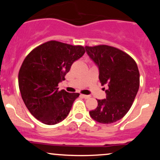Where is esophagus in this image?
<instances>
[{"mask_svg":"<svg viewBox=\"0 0 160 160\" xmlns=\"http://www.w3.org/2000/svg\"><path fill=\"white\" fill-rule=\"evenodd\" d=\"M80 96H81L82 98H85V99H87V98H90V95H82V94L80 95Z\"/></svg>","mask_w":160,"mask_h":160,"instance_id":"obj_1","label":"esophagus"}]
</instances>
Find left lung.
Segmentation results:
<instances>
[{
  "instance_id": "obj_1",
  "label": "left lung",
  "mask_w": 160,
  "mask_h": 160,
  "mask_svg": "<svg viewBox=\"0 0 160 160\" xmlns=\"http://www.w3.org/2000/svg\"><path fill=\"white\" fill-rule=\"evenodd\" d=\"M85 49L98 67L102 86H108L106 98L98 100V106L89 111V115L100 123H113L127 113L138 91L140 74L137 64L126 52L110 46H86Z\"/></svg>"
}]
</instances>
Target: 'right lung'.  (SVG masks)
Listing matches in <instances>:
<instances>
[{
	"label": "right lung",
	"instance_id": "1",
	"mask_svg": "<svg viewBox=\"0 0 160 160\" xmlns=\"http://www.w3.org/2000/svg\"><path fill=\"white\" fill-rule=\"evenodd\" d=\"M85 53L82 46L51 40L29 53L19 72L22 98L30 113L47 125L62 122L68 115L79 93L59 91L71 65Z\"/></svg>",
	"mask_w": 160,
	"mask_h": 160
}]
</instances>
